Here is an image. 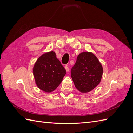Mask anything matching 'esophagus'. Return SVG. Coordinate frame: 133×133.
<instances>
[{
  "label": "esophagus",
  "instance_id": "1",
  "mask_svg": "<svg viewBox=\"0 0 133 133\" xmlns=\"http://www.w3.org/2000/svg\"><path fill=\"white\" fill-rule=\"evenodd\" d=\"M65 68L66 71L67 72L69 71V66H68V65H65Z\"/></svg>",
  "mask_w": 133,
  "mask_h": 133
}]
</instances>
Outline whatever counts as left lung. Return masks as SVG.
Returning <instances> with one entry per match:
<instances>
[{
    "label": "left lung",
    "instance_id": "left-lung-1",
    "mask_svg": "<svg viewBox=\"0 0 133 133\" xmlns=\"http://www.w3.org/2000/svg\"><path fill=\"white\" fill-rule=\"evenodd\" d=\"M103 67L98 58L91 53H80L71 69V76L79 91L88 92L100 83Z\"/></svg>",
    "mask_w": 133,
    "mask_h": 133
}]
</instances>
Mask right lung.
<instances>
[{
    "label": "right lung",
    "instance_id": "right-lung-1",
    "mask_svg": "<svg viewBox=\"0 0 133 133\" xmlns=\"http://www.w3.org/2000/svg\"><path fill=\"white\" fill-rule=\"evenodd\" d=\"M65 74L66 70L53 51L40 57L33 68L36 84L39 89L47 92L59 85Z\"/></svg>",
    "mask_w": 133,
    "mask_h": 133
}]
</instances>
